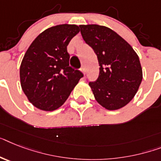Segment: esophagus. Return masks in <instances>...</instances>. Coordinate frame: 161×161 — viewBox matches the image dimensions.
<instances>
[{
  "mask_svg": "<svg viewBox=\"0 0 161 161\" xmlns=\"http://www.w3.org/2000/svg\"><path fill=\"white\" fill-rule=\"evenodd\" d=\"M80 71H81V72L83 73L84 75H86V69H85V67H84V66H82L81 69H80Z\"/></svg>",
  "mask_w": 161,
  "mask_h": 161,
  "instance_id": "34e87169",
  "label": "esophagus"
}]
</instances>
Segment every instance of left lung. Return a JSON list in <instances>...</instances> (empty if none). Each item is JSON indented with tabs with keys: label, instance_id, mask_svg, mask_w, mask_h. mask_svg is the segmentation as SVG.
Returning <instances> with one entry per match:
<instances>
[{
	"label": "left lung",
	"instance_id": "8db88e82",
	"mask_svg": "<svg viewBox=\"0 0 161 161\" xmlns=\"http://www.w3.org/2000/svg\"><path fill=\"white\" fill-rule=\"evenodd\" d=\"M85 42L98 58L99 75L90 82L96 101L108 110L124 107L133 99L142 80V69L131 45L109 28L80 25Z\"/></svg>",
	"mask_w": 161,
	"mask_h": 161
}]
</instances>
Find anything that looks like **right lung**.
I'll list each match as a JSON object with an SVG mask.
<instances>
[{
	"instance_id": "add662e5",
	"label": "right lung",
	"mask_w": 161,
	"mask_h": 161,
	"mask_svg": "<svg viewBox=\"0 0 161 161\" xmlns=\"http://www.w3.org/2000/svg\"><path fill=\"white\" fill-rule=\"evenodd\" d=\"M80 32L75 25H59L42 32L24 56L20 85L30 103L43 111L58 109L66 102L83 74L69 66L67 45Z\"/></svg>"
}]
</instances>
